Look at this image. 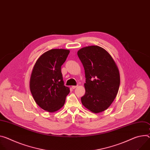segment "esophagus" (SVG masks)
I'll return each instance as SVG.
<instances>
[{"instance_id": "esophagus-1", "label": "esophagus", "mask_w": 150, "mask_h": 150, "mask_svg": "<svg viewBox=\"0 0 150 150\" xmlns=\"http://www.w3.org/2000/svg\"><path fill=\"white\" fill-rule=\"evenodd\" d=\"M78 87V86H72V88H73V89H75V88H77Z\"/></svg>"}]
</instances>
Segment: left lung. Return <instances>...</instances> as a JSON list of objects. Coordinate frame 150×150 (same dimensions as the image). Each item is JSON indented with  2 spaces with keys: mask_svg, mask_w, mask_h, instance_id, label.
Segmentation results:
<instances>
[{
  "mask_svg": "<svg viewBox=\"0 0 150 150\" xmlns=\"http://www.w3.org/2000/svg\"><path fill=\"white\" fill-rule=\"evenodd\" d=\"M84 68L86 93L81 102L87 110L98 114L110 106L118 91L120 76L118 66L106 50L91 45L77 52Z\"/></svg>",
  "mask_w": 150,
  "mask_h": 150,
  "instance_id": "8db88e82",
  "label": "left lung"
}]
</instances>
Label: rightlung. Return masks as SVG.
<instances>
[{"label":"right lung","mask_w":150,"mask_h":150,"mask_svg":"<svg viewBox=\"0 0 150 150\" xmlns=\"http://www.w3.org/2000/svg\"><path fill=\"white\" fill-rule=\"evenodd\" d=\"M70 51L52 49L46 51L36 60L31 73L29 87L32 96L42 110L54 112L61 109L69 93L64 86L61 66Z\"/></svg>","instance_id":"1"}]
</instances>
